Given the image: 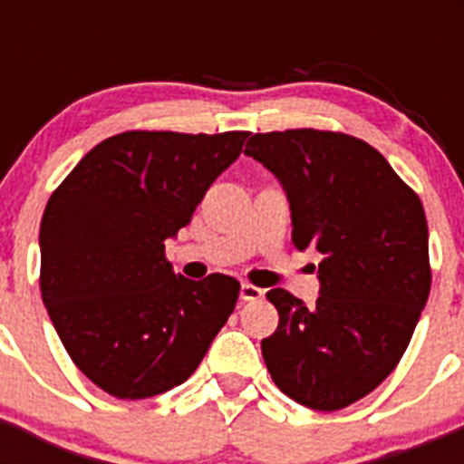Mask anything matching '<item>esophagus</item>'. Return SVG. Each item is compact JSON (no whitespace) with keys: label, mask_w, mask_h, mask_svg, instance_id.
<instances>
[{"label":"esophagus","mask_w":464,"mask_h":464,"mask_svg":"<svg viewBox=\"0 0 464 464\" xmlns=\"http://www.w3.org/2000/svg\"><path fill=\"white\" fill-rule=\"evenodd\" d=\"M241 299L244 302H256V299H260L262 295H265V290L257 288V285H251V283H241Z\"/></svg>","instance_id":"obj_1"}]
</instances>
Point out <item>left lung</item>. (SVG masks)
Returning a JSON list of instances; mask_svg holds the SVG:
<instances>
[{"label":"left lung","mask_w":464,"mask_h":464,"mask_svg":"<svg viewBox=\"0 0 464 464\" xmlns=\"http://www.w3.org/2000/svg\"><path fill=\"white\" fill-rule=\"evenodd\" d=\"M244 153L281 181L293 244L323 256L315 306L267 293L278 327L262 339V358L290 400L339 411L395 370L428 302L423 204L379 150L342 132L253 134Z\"/></svg>","instance_id":"1"}]
</instances>
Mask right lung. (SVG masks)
I'll list each match as a JSON object with an SVG mask.
<instances>
[{
	"mask_svg": "<svg viewBox=\"0 0 464 464\" xmlns=\"http://www.w3.org/2000/svg\"><path fill=\"white\" fill-rule=\"evenodd\" d=\"M248 132L132 130L97 143L41 218V297L73 364L118 400L190 379L239 281L174 274L165 241L190 223Z\"/></svg>",
	"mask_w": 464,
	"mask_h": 464,
	"instance_id": "right-lung-1",
	"label": "right lung"
}]
</instances>
